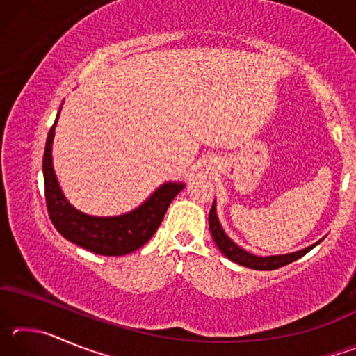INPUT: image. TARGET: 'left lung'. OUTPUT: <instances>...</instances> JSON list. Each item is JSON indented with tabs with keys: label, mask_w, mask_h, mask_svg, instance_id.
Segmentation results:
<instances>
[{
	"label": "left lung",
	"mask_w": 356,
	"mask_h": 356,
	"mask_svg": "<svg viewBox=\"0 0 356 356\" xmlns=\"http://www.w3.org/2000/svg\"><path fill=\"white\" fill-rule=\"evenodd\" d=\"M209 227L216 246H218L222 254H225L227 259H231L232 262L243 265V267H248V268H254V270H276V268L284 267V265L297 261L300 257H303L306 252H309L316 245L322 242V240H318L317 243L308 246V248L297 252H291V254L268 256V257H259L254 254H250V252H246L245 250H242L240 246L234 243L232 240L226 236L225 231H222L220 226L218 216H216V212H215V204L212 206V209H210V213H209Z\"/></svg>",
	"instance_id": "1"
}]
</instances>
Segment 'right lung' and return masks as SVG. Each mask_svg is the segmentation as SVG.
I'll return each mask as SVG.
<instances>
[{"label":"right lung","mask_w":356,"mask_h":356,"mask_svg":"<svg viewBox=\"0 0 356 356\" xmlns=\"http://www.w3.org/2000/svg\"><path fill=\"white\" fill-rule=\"evenodd\" d=\"M58 119V118H56ZM55 124L48 131L42 171H44L45 202L53 226L64 238L81 248L102 256H124L147 243L159 229L171 201L184 184H165L149 200L131 212L119 216H91L78 212L59 190L51 165V143Z\"/></svg>","instance_id":"obj_1"}]
</instances>
